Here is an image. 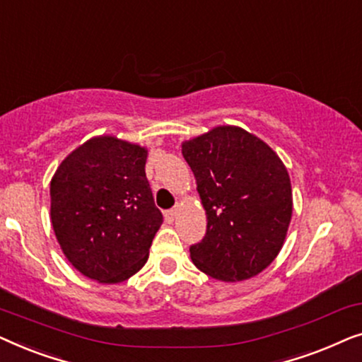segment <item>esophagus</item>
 I'll return each instance as SVG.
<instances>
[{
    "instance_id": "1",
    "label": "esophagus",
    "mask_w": 362,
    "mask_h": 362,
    "mask_svg": "<svg viewBox=\"0 0 362 362\" xmlns=\"http://www.w3.org/2000/svg\"><path fill=\"white\" fill-rule=\"evenodd\" d=\"M165 216H166V219H168V221H171V222H173V221L176 219V216H177V207H175V209H171V211H168Z\"/></svg>"
}]
</instances>
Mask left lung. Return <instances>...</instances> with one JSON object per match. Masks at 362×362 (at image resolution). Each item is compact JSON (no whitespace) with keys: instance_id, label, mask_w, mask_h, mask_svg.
Here are the masks:
<instances>
[{"instance_id":"8db88e82","label":"left lung","mask_w":362,"mask_h":362,"mask_svg":"<svg viewBox=\"0 0 362 362\" xmlns=\"http://www.w3.org/2000/svg\"><path fill=\"white\" fill-rule=\"evenodd\" d=\"M196 177L207 230L189 249L202 274L219 281L259 275L280 254L293 214L288 171L254 133L219 125L181 143Z\"/></svg>"}]
</instances>
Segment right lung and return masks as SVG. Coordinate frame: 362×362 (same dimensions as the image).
<instances>
[{
	"mask_svg": "<svg viewBox=\"0 0 362 362\" xmlns=\"http://www.w3.org/2000/svg\"><path fill=\"white\" fill-rule=\"evenodd\" d=\"M148 148L92 136L64 158L51 180V224L76 270L113 285L140 272L163 224L145 175Z\"/></svg>",
	"mask_w": 362,
	"mask_h": 362,
	"instance_id": "obj_1",
	"label": "right lung"
}]
</instances>
